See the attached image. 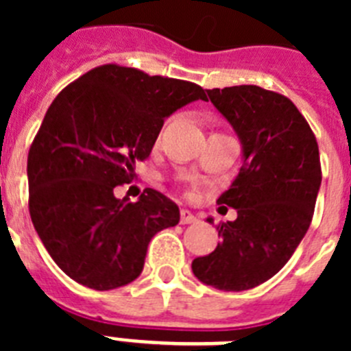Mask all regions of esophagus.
Here are the masks:
<instances>
[{
    "label": "esophagus",
    "instance_id": "1",
    "mask_svg": "<svg viewBox=\"0 0 351 351\" xmlns=\"http://www.w3.org/2000/svg\"><path fill=\"white\" fill-rule=\"evenodd\" d=\"M197 221V216H195L193 213H190V210L182 209L181 210V223L182 225H190V223H195Z\"/></svg>",
    "mask_w": 351,
    "mask_h": 351
}]
</instances>
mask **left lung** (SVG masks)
<instances>
[{
	"label": "left lung",
	"instance_id": "1",
	"mask_svg": "<svg viewBox=\"0 0 351 351\" xmlns=\"http://www.w3.org/2000/svg\"><path fill=\"white\" fill-rule=\"evenodd\" d=\"M207 96L234 128L243 167L218 198L237 219L218 226L221 243L191 269L218 290H250L280 272L308 232L322 184L320 153L287 96L258 86L207 89Z\"/></svg>",
	"mask_w": 351,
	"mask_h": 351
}]
</instances>
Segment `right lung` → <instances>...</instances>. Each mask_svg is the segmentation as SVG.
<instances>
[{"mask_svg": "<svg viewBox=\"0 0 351 351\" xmlns=\"http://www.w3.org/2000/svg\"><path fill=\"white\" fill-rule=\"evenodd\" d=\"M207 100L200 86L104 64L56 96L27 154L29 214L61 271L93 290L137 280L149 241L179 223V207L156 190L137 202L114 188L132 181L178 108Z\"/></svg>", "mask_w": 351, "mask_h": 351, "instance_id": "obj_1", "label": "right lung"}]
</instances>
